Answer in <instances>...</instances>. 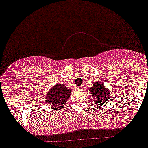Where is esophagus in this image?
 I'll return each instance as SVG.
<instances>
[{"label":"esophagus","instance_id":"34e87169","mask_svg":"<svg viewBox=\"0 0 148 148\" xmlns=\"http://www.w3.org/2000/svg\"><path fill=\"white\" fill-rule=\"evenodd\" d=\"M79 88H82V86H80Z\"/></svg>","mask_w":148,"mask_h":148}]
</instances>
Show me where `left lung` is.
I'll return each instance as SVG.
<instances>
[{"instance_id": "left-lung-1", "label": "left lung", "mask_w": 148, "mask_h": 148, "mask_svg": "<svg viewBox=\"0 0 148 148\" xmlns=\"http://www.w3.org/2000/svg\"><path fill=\"white\" fill-rule=\"evenodd\" d=\"M91 95L94 99V103L95 105L98 103L105 104L108 99H110V93L109 90L104 86V84L100 81H96L93 84V86L89 88Z\"/></svg>"}]
</instances>
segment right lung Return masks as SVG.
Returning a JSON list of instances; mask_svg holds the SVG:
<instances>
[{
	"mask_svg": "<svg viewBox=\"0 0 148 148\" xmlns=\"http://www.w3.org/2000/svg\"><path fill=\"white\" fill-rule=\"evenodd\" d=\"M70 93L71 89H68L64 84H56L48 91L45 100L53 110H61L70 97Z\"/></svg>",
	"mask_w": 148,
	"mask_h": 148,
	"instance_id": "add662e5",
	"label": "right lung"
}]
</instances>
